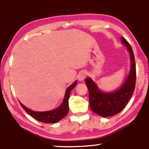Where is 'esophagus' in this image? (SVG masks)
Here are the masks:
<instances>
[{"label":"esophagus","instance_id":"1","mask_svg":"<svg viewBox=\"0 0 149 149\" xmlns=\"http://www.w3.org/2000/svg\"><path fill=\"white\" fill-rule=\"evenodd\" d=\"M87 76V73L85 72H80L79 75H78V79H79V81H84V79Z\"/></svg>","mask_w":149,"mask_h":149}]
</instances>
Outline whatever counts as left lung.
<instances>
[{
    "label": "left lung",
    "instance_id": "8db88e82",
    "mask_svg": "<svg viewBox=\"0 0 149 149\" xmlns=\"http://www.w3.org/2000/svg\"><path fill=\"white\" fill-rule=\"evenodd\" d=\"M122 42L127 48L130 54L132 67L124 84L114 92L105 93L100 91L91 78L85 79L89 90V104L93 112L102 117H109L120 112L129 102L134 92L136 84V65L132 48L124 37Z\"/></svg>",
    "mask_w": 149,
    "mask_h": 149
}]
</instances>
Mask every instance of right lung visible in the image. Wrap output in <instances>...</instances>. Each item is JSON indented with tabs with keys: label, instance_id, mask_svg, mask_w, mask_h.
<instances>
[{
	"label": "right lung",
	"instance_id": "right-lung-1",
	"mask_svg": "<svg viewBox=\"0 0 149 149\" xmlns=\"http://www.w3.org/2000/svg\"><path fill=\"white\" fill-rule=\"evenodd\" d=\"M77 84V82L75 81L74 84L71 85V86L68 88L65 93L64 99L62 104L60 107L54 110L47 111V112H35V111L29 110V108L22 104L21 102H19L20 105L30 116H31L33 118L39 122L44 123H56L68 114V112L69 111L68 99L70 92L76 86Z\"/></svg>",
	"mask_w": 149,
	"mask_h": 149
}]
</instances>
